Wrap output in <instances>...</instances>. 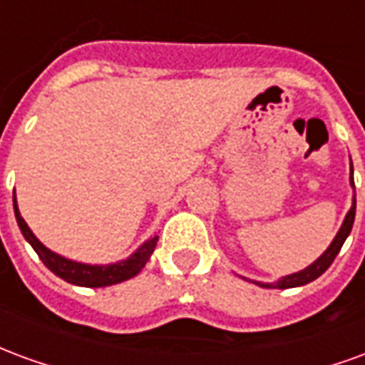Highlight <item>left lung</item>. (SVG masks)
Masks as SVG:
<instances>
[{
    "label": "left lung",
    "mask_w": 365,
    "mask_h": 365,
    "mask_svg": "<svg viewBox=\"0 0 365 365\" xmlns=\"http://www.w3.org/2000/svg\"><path fill=\"white\" fill-rule=\"evenodd\" d=\"M350 185H352V190H354L352 160H350ZM354 217H356V191H354V195H352V207H350V211L346 213L344 222H342V227L338 229L334 240L330 242L329 248H327V250H324V252H322L321 256L311 264V266H307L305 269L295 272V274L283 275V277H279V279L274 283H262V282H252V283L260 285V287H268V289H289V287H301V285H305V283L314 282L317 277H321V275L330 268V264L334 262L336 254L340 252V248H342V245H344V240L348 238V235H350V230H352Z\"/></svg>",
    "instance_id": "obj_1"
}]
</instances>
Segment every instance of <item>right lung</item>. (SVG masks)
I'll use <instances>...</instances> for the list:
<instances>
[{"label": "right lung", "instance_id": "right-lung-1", "mask_svg": "<svg viewBox=\"0 0 365 365\" xmlns=\"http://www.w3.org/2000/svg\"><path fill=\"white\" fill-rule=\"evenodd\" d=\"M13 209H15V219H17V225H19L23 237H25L29 245L33 246V250L38 254V258L43 260L44 266L51 269L54 275L62 277L64 282L72 283V285H80V287H107V285H115V283L127 282L130 277H135L146 266V262L150 260L152 252L156 248V242H158V237L148 238L136 248V252L128 256L127 260L115 262V264H101L99 266V264H83V262L68 260L64 256L52 252L51 248H46L33 235V230L29 229L25 219L21 217L15 195H13Z\"/></svg>", "mask_w": 365, "mask_h": 365}]
</instances>
